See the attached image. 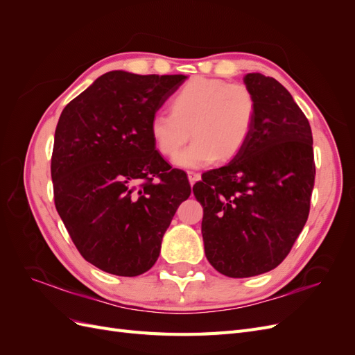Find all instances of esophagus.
<instances>
[{"label":"esophagus","instance_id":"obj_1","mask_svg":"<svg viewBox=\"0 0 355 355\" xmlns=\"http://www.w3.org/2000/svg\"><path fill=\"white\" fill-rule=\"evenodd\" d=\"M188 179H189V184L194 185L196 182H198L201 179L200 173H197V171H188Z\"/></svg>","mask_w":355,"mask_h":355}]
</instances>
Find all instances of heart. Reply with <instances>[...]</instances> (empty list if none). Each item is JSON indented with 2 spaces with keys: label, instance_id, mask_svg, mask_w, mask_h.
Segmentation results:
<instances>
[{
  "label": "heart",
  "instance_id": "b5f03b06",
  "mask_svg": "<svg viewBox=\"0 0 355 355\" xmlns=\"http://www.w3.org/2000/svg\"><path fill=\"white\" fill-rule=\"evenodd\" d=\"M257 115L253 92L244 84L194 77L171 99V112L158 111L149 120L157 151L173 157L190 137L196 141L175 158L184 168H202L220 158L239 155L249 142Z\"/></svg>",
  "mask_w": 355,
  "mask_h": 355
}]
</instances>
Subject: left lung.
I'll list each match as a JSON object with an SVG mask.
<instances>
[{"mask_svg":"<svg viewBox=\"0 0 355 355\" xmlns=\"http://www.w3.org/2000/svg\"><path fill=\"white\" fill-rule=\"evenodd\" d=\"M244 83L257 102L249 142L192 188L204 211L207 261L232 278L268 272L286 259L306 223L315 179L313 133L292 94L257 72Z\"/></svg>","mask_w":355,"mask_h":355,"instance_id":"1","label":"left lung"}]
</instances>
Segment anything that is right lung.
Masks as SVG:
<instances>
[{
  "instance_id": "obj_1",
  "label": "right lung",
  "mask_w": 355,
  "mask_h": 355,
  "mask_svg": "<svg viewBox=\"0 0 355 355\" xmlns=\"http://www.w3.org/2000/svg\"><path fill=\"white\" fill-rule=\"evenodd\" d=\"M185 75L103 73L62 111L55 132V206L75 247L99 270L136 277L157 262L161 240L191 196L149 135V120Z\"/></svg>"
}]
</instances>
